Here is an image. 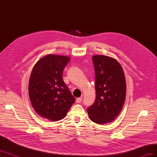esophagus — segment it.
Wrapping results in <instances>:
<instances>
[{
    "label": "esophagus",
    "instance_id": "obj_1",
    "mask_svg": "<svg viewBox=\"0 0 157 157\" xmlns=\"http://www.w3.org/2000/svg\"><path fill=\"white\" fill-rule=\"evenodd\" d=\"M82 97H80V98H77L76 99V103H80L81 102V101H82Z\"/></svg>",
    "mask_w": 157,
    "mask_h": 157
}]
</instances>
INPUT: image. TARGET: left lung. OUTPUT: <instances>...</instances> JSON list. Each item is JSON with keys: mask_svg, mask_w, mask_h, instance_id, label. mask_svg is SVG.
<instances>
[{"mask_svg": "<svg viewBox=\"0 0 157 157\" xmlns=\"http://www.w3.org/2000/svg\"><path fill=\"white\" fill-rule=\"evenodd\" d=\"M96 97L87 109L90 120L98 124L112 122L119 115L126 98V85L121 64L111 57L92 56Z\"/></svg>", "mask_w": 157, "mask_h": 157, "instance_id": "left-lung-1", "label": "left lung"}]
</instances>
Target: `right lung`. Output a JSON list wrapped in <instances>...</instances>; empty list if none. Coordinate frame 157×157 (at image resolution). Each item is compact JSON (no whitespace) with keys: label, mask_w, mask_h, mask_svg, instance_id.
I'll return each mask as SVG.
<instances>
[{"label":"right lung","mask_w":157,"mask_h":157,"mask_svg":"<svg viewBox=\"0 0 157 157\" xmlns=\"http://www.w3.org/2000/svg\"><path fill=\"white\" fill-rule=\"evenodd\" d=\"M70 58L48 54L35 65L29 82V96L37 114L51 121L65 117L75 101L64 82L63 71Z\"/></svg>","instance_id":"right-lung-1"}]
</instances>
